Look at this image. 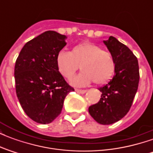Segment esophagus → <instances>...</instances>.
Listing matches in <instances>:
<instances>
[{
	"label": "esophagus",
	"mask_w": 153,
	"mask_h": 153,
	"mask_svg": "<svg viewBox=\"0 0 153 153\" xmlns=\"http://www.w3.org/2000/svg\"><path fill=\"white\" fill-rule=\"evenodd\" d=\"M78 93H81V94H83L87 92V90H81V89H76L75 90Z\"/></svg>",
	"instance_id": "1"
}]
</instances>
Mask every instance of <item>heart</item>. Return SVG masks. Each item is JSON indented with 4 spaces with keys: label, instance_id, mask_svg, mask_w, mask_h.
Wrapping results in <instances>:
<instances>
[{
    "label": "heart",
    "instance_id": "obj_1",
    "mask_svg": "<svg viewBox=\"0 0 153 153\" xmlns=\"http://www.w3.org/2000/svg\"><path fill=\"white\" fill-rule=\"evenodd\" d=\"M56 63L59 73L67 79L74 75L79 65L82 72L70 81L75 87L88 86L93 81L97 84L106 83L111 79L115 70L112 55L88 42L74 46L70 52L60 51Z\"/></svg>",
    "mask_w": 153,
    "mask_h": 153
}]
</instances>
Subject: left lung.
I'll use <instances>...</instances> for the list:
<instances>
[{"label": "left lung", "instance_id": "1", "mask_svg": "<svg viewBox=\"0 0 153 153\" xmlns=\"http://www.w3.org/2000/svg\"><path fill=\"white\" fill-rule=\"evenodd\" d=\"M115 62V75L98 89L100 101L88 107L91 116L101 125H111L125 116L131 107L139 82L137 57L130 49L111 36L103 41Z\"/></svg>", "mask_w": 153, "mask_h": 153}]
</instances>
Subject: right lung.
<instances>
[{"label": "right lung", "instance_id": "obj_1", "mask_svg": "<svg viewBox=\"0 0 153 153\" xmlns=\"http://www.w3.org/2000/svg\"><path fill=\"white\" fill-rule=\"evenodd\" d=\"M66 38L55 31L44 32L25 44L15 62L19 102L26 115L38 124L53 121L61 112L67 94L74 91L56 63Z\"/></svg>", "mask_w": 153, "mask_h": 153}]
</instances>
